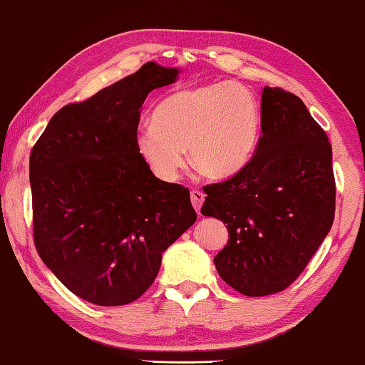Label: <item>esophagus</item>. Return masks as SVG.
Here are the masks:
<instances>
[{"label": "esophagus", "mask_w": 365, "mask_h": 365, "mask_svg": "<svg viewBox=\"0 0 365 365\" xmlns=\"http://www.w3.org/2000/svg\"><path fill=\"white\" fill-rule=\"evenodd\" d=\"M204 199H205V194L202 192V190H197V189L190 190V202H192L194 209L197 210V214H200V207L204 204Z\"/></svg>", "instance_id": "obj_1"}]
</instances>
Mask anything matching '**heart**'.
I'll return each instance as SVG.
<instances>
[{"instance_id": "heart-1", "label": "heart", "mask_w": 365, "mask_h": 365, "mask_svg": "<svg viewBox=\"0 0 365 365\" xmlns=\"http://www.w3.org/2000/svg\"><path fill=\"white\" fill-rule=\"evenodd\" d=\"M262 106L248 85L218 81L166 96L153 122L135 133L137 153L165 182L176 181L189 160L210 178L240 171L261 137Z\"/></svg>"}]
</instances>
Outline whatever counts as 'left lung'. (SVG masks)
Returning <instances> with one entry per match:
<instances>
[{"instance_id": "left-lung-1", "label": "left lung", "mask_w": 365, "mask_h": 365, "mask_svg": "<svg viewBox=\"0 0 365 365\" xmlns=\"http://www.w3.org/2000/svg\"><path fill=\"white\" fill-rule=\"evenodd\" d=\"M262 135L253 158L227 181L204 187L202 215L227 225L214 257L225 282L248 297L287 289L334 220L333 151L295 94L262 89Z\"/></svg>"}]
</instances>
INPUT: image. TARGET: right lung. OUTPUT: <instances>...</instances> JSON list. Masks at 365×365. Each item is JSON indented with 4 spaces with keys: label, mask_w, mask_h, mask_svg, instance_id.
Masks as SVG:
<instances>
[{
    "label": "right lung",
    "mask_w": 365,
    "mask_h": 365,
    "mask_svg": "<svg viewBox=\"0 0 365 365\" xmlns=\"http://www.w3.org/2000/svg\"><path fill=\"white\" fill-rule=\"evenodd\" d=\"M178 75L148 61L61 108L31 151L37 253L94 305L137 300L158 276L165 251L197 218L189 189L156 178L135 148L145 99Z\"/></svg>",
    "instance_id": "add662e5"
}]
</instances>
